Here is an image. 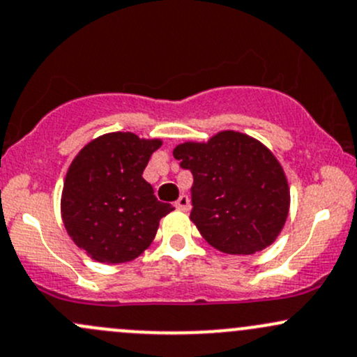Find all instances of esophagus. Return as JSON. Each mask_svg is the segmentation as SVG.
Listing matches in <instances>:
<instances>
[{
  "label": "esophagus",
  "instance_id": "obj_1",
  "mask_svg": "<svg viewBox=\"0 0 357 357\" xmlns=\"http://www.w3.org/2000/svg\"><path fill=\"white\" fill-rule=\"evenodd\" d=\"M175 208L180 209V211H189V209H190V201H189V197H187L185 194L180 195V197L177 199V202H175Z\"/></svg>",
  "mask_w": 357,
  "mask_h": 357
}]
</instances>
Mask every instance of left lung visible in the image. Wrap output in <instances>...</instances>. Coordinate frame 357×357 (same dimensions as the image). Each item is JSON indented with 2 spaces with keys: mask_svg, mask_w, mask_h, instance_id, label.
<instances>
[{
  "mask_svg": "<svg viewBox=\"0 0 357 357\" xmlns=\"http://www.w3.org/2000/svg\"><path fill=\"white\" fill-rule=\"evenodd\" d=\"M192 172V213L211 247L252 255L274 243L289 213V185L266 144L238 131H220L206 143L185 141L174 149Z\"/></svg>",
  "mask_w": 357,
  "mask_h": 357,
  "instance_id": "8db88e82",
  "label": "left lung"
}]
</instances>
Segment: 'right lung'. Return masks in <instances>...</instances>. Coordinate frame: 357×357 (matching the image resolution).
<instances>
[{"instance_id": "right-lung-1", "label": "right lung", "mask_w": 357, "mask_h": 357, "mask_svg": "<svg viewBox=\"0 0 357 357\" xmlns=\"http://www.w3.org/2000/svg\"><path fill=\"white\" fill-rule=\"evenodd\" d=\"M162 139L134 132L95 137L75 156L61 194V218L76 247L102 264L131 262L155 240L174 206L160 202L143 172Z\"/></svg>"}]
</instances>
